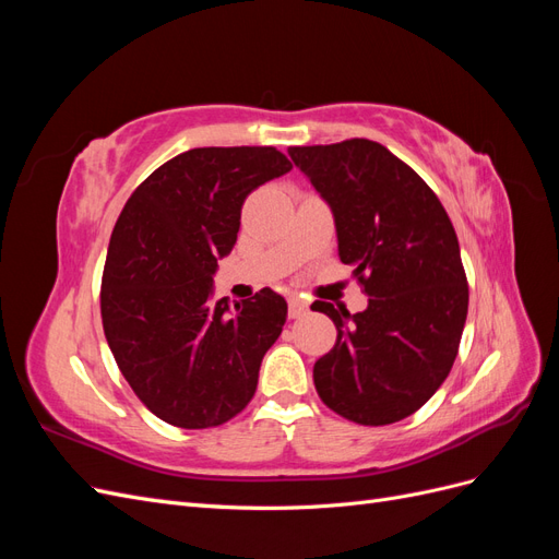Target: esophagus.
Instances as JSON below:
<instances>
[{"label":"esophagus","instance_id":"esophagus-1","mask_svg":"<svg viewBox=\"0 0 559 559\" xmlns=\"http://www.w3.org/2000/svg\"><path fill=\"white\" fill-rule=\"evenodd\" d=\"M308 302L302 300V298H298V296H289V317L292 319H298V317H302L308 312Z\"/></svg>","mask_w":559,"mask_h":559}]
</instances>
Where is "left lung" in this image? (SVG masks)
<instances>
[{
    "label": "left lung",
    "mask_w": 559,
    "mask_h": 559,
    "mask_svg": "<svg viewBox=\"0 0 559 559\" xmlns=\"http://www.w3.org/2000/svg\"><path fill=\"white\" fill-rule=\"evenodd\" d=\"M289 156L329 202L337 253L368 296L364 312L314 300L337 337L312 370L319 399L364 427L419 411L460 352L468 282L441 200L411 165L370 140L292 146Z\"/></svg>",
    "instance_id": "8db88e82"
}]
</instances>
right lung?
<instances>
[{"instance_id": "add662e5", "label": "right lung", "mask_w": 559, "mask_h": 559, "mask_svg": "<svg viewBox=\"0 0 559 559\" xmlns=\"http://www.w3.org/2000/svg\"><path fill=\"white\" fill-rule=\"evenodd\" d=\"M292 170L275 146H205L163 163L114 226L99 292L103 326L132 392L163 421L210 429L247 408L286 300L261 289L212 300L240 210L261 183Z\"/></svg>"}]
</instances>
